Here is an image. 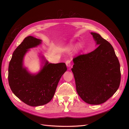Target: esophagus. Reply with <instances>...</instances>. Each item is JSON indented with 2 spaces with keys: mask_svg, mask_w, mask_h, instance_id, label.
<instances>
[{
  "mask_svg": "<svg viewBox=\"0 0 129 129\" xmlns=\"http://www.w3.org/2000/svg\"><path fill=\"white\" fill-rule=\"evenodd\" d=\"M66 65H67V66L68 67H71V61L69 60H67V61H66Z\"/></svg>",
  "mask_w": 129,
  "mask_h": 129,
  "instance_id": "1",
  "label": "esophagus"
}]
</instances>
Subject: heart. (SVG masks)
<instances>
[{"label": "heart", "mask_w": 129, "mask_h": 129, "mask_svg": "<svg viewBox=\"0 0 129 129\" xmlns=\"http://www.w3.org/2000/svg\"><path fill=\"white\" fill-rule=\"evenodd\" d=\"M81 44H78L77 45V49H80L81 47ZM73 46H74V45H69L68 47H67V49H72L73 47Z\"/></svg>", "instance_id": "1"}]
</instances>
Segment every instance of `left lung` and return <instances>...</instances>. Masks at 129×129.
<instances>
[{"instance_id":"8db88e82","label":"left lung","mask_w":129,"mask_h":129,"mask_svg":"<svg viewBox=\"0 0 129 129\" xmlns=\"http://www.w3.org/2000/svg\"><path fill=\"white\" fill-rule=\"evenodd\" d=\"M91 34L99 46L90 53L74 58L72 71L78 95L85 102L97 105L106 102L117 90L121 74L112 45L99 34Z\"/></svg>"}]
</instances>
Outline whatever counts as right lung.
Listing matches in <instances>:
<instances>
[{
  "mask_svg": "<svg viewBox=\"0 0 129 129\" xmlns=\"http://www.w3.org/2000/svg\"><path fill=\"white\" fill-rule=\"evenodd\" d=\"M42 40L28 36L14 51L9 66L8 80L11 90L18 99L32 107L45 105L52 100L62 75L67 71L65 63H50L44 56L41 69L32 74L23 61L29 49L36 47Z\"/></svg>",
  "mask_w": 129,
  "mask_h": 129,
  "instance_id": "add662e5",
  "label": "right lung"
}]
</instances>
